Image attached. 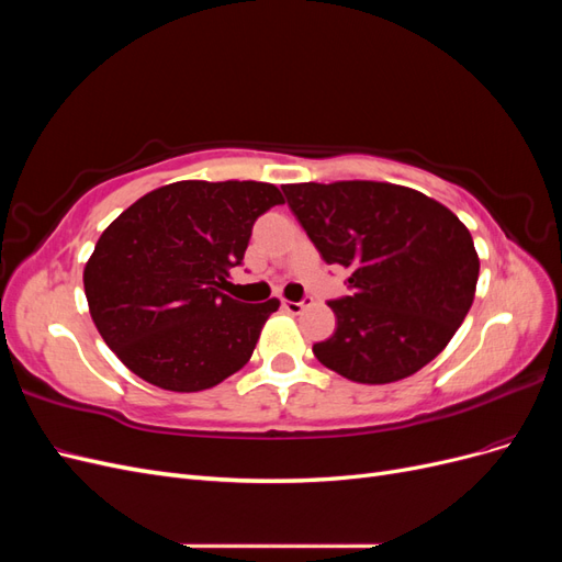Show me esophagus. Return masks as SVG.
I'll return each instance as SVG.
<instances>
[{"label": "esophagus", "mask_w": 562, "mask_h": 562, "mask_svg": "<svg viewBox=\"0 0 562 562\" xmlns=\"http://www.w3.org/2000/svg\"><path fill=\"white\" fill-rule=\"evenodd\" d=\"M312 304V297H302L300 302H293V300H281V307L285 310V312H291V314H300L304 307H310Z\"/></svg>", "instance_id": "esophagus-1"}]
</instances>
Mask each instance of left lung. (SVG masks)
Instances as JSON below:
<instances>
[{
  "instance_id": "obj_1",
  "label": "left lung",
  "mask_w": 562,
  "mask_h": 562,
  "mask_svg": "<svg viewBox=\"0 0 562 562\" xmlns=\"http://www.w3.org/2000/svg\"><path fill=\"white\" fill-rule=\"evenodd\" d=\"M328 265L351 269L330 300L337 330L316 359L361 384H389L434 361L471 310L479 255L443 203L411 187L345 180L281 187Z\"/></svg>"
}]
</instances>
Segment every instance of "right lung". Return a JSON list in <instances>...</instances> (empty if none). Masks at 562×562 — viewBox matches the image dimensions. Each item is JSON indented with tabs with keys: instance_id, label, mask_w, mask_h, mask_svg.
<instances>
[{
	"instance_id": "right-lung-1",
	"label": "right lung",
	"mask_w": 562,
	"mask_h": 562,
	"mask_svg": "<svg viewBox=\"0 0 562 562\" xmlns=\"http://www.w3.org/2000/svg\"><path fill=\"white\" fill-rule=\"evenodd\" d=\"M283 203L274 184L182 180L128 206L83 269L105 345L145 382L201 391L241 370L279 300L225 295L255 220Z\"/></svg>"
}]
</instances>
